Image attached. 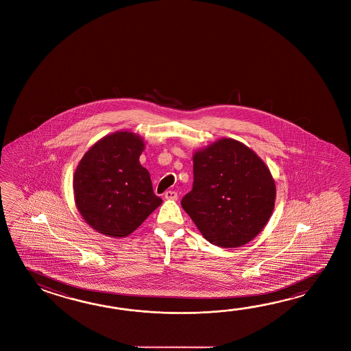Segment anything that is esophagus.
<instances>
[{"mask_svg": "<svg viewBox=\"0 0 351 351\" xmlns=\"http://www.w3.org/2000/svg\"><path fill=\"white\" fill-rule=\"evenodd\" d=\"M165 199H172V201H176V199H178V194L176 191H167L165 193Z\"/></svg>", "mask_w": 351, "mask_h": 351, "instance_id": "esophagus-1", "label": "esophagus"}]
</instances>
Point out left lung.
I'll return each mask as SVG.
<instances>
[{"instance_id": "1", "label": "left lung", "mask_w": 351, "mask_h": 351, "mask_svg": "<svg viewBox=\"0 0 351 351\" xmlns=\"http://www.w3.org/2000/svg\"><path fill=\"white\" fill-rule=\"evenodd\" d=\"M276 186L254 150L221 139L193 157V188L182 207L203 237L223 248L254 239L272 215Z\"/></svg>"}]
</instances>
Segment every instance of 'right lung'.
Returning a JSON list of instances; mask_svg holds the SVG:
<instances>
[{
  "label": "right lung",
  "mask_w": 351,
  "mask_h": 351,
  "mask_svg": "<svg viewBox=\"0 0 351 351\" xmlns=\"http://www.w3.org/2000/svg\"><path fill=\"white\" fill-rule=\"evenodd\" d=\"M143 149L138 135L117 132L95 143L77 165L76 207L97 232L127 237L162 204L149 172L139 163Z\"/></svg>",
  "instance_id": "add662e5"
}]
</instances>
